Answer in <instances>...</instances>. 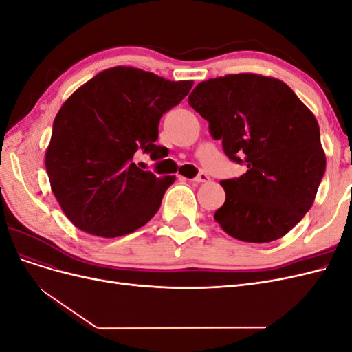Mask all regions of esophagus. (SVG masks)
Instances as JSON below:
<instances>
[{
	"mask_svg": "<svg viewBox=\"0 0 352 352\" xmlns=\"http://www.w3.org/2000/svg\"><path fill=\"white\" fill-rule=\"evenodd\" d=\"M192 180H194V182H197V184H204V182H208L210 177H208L207 173H199V175H198L197 177H194Z\"/></svg>",
	"mask_w": 352,
	"mask_h": 352,
	"instance_id": "esophagus-1",
	"label": "esophagus"
}]
</instances>
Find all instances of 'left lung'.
Listing matches in <instances>:
<instances>
[{"instance_id": "obj_1", "label": "left lung", "mask_w": 352, "mask_h": 352, "mask_svg": "<svg viewBox=\"0 0 352 352\" xmlns=\"http://www.w3.org/2000/svg\"><path fill=\"white\" fill-rule=\"evenodd\" d=\"M188 102L247 173L221 180L214 214L232 238L264 243L285 236L311 208L326 170L314 114L276 78L238 73L198 83Z\"/></svg>"}]
</instances>
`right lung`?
Instances as JSON below:
<instances>
[{
    "instance_id": "1",
    "label": "right lung",
    "mask_w": 352,
    "mask_h": 352,
    "mask_svg": "<svg viewBox=\"0 0 352 352\" xmlns=\"http://www.w3.org/2000/svg\"><path fill=\"white\" fill-rule=\"evenodd\" d=\"M192 80H167L117 66L74 91L58 110L45 153L51 189L78 229L116 238L150 221L175 176L157 177L138 167V150L158 160L163 114L182 101Z\"/></svg>"
}]
</instances>
